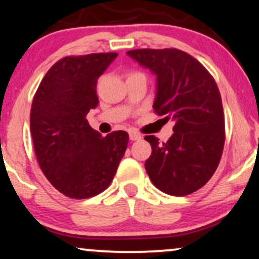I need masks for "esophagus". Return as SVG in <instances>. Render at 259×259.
I'll use <instances>...</instances> for the list:
<instances>
[{
  "label": "esophagus",
  "mask_w": 259,
  "mask_h": 259,
  "mask_svg": "<svg viewBox=\"0 0 259 259\" xmlns=\"http://www.w3.org/2000/svg\"><path fill=\"white\" fill-rule=\"evenodd\" d=\"M129 137H130V140H132V141H139V140L142 139V136H141L140 134L135 133V132H130Z\"/></svg>",
  "instance_id": "1"
}]
</instances>
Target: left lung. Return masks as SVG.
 Returning a JSON list of instances; mask_svg holds the SVG:
<instances>
[{
    "instance_id": "left-lung-1",
    "label": "left lung",
    "mask_w": 259,
    "mask_h": 259,
    "mask_svg": "<svg viewBox=\"0 0 259 259\" xmlns=\"http://www.w3.org/2000/svg\"><path fill=\"white\" fill-rule=\"evenodd\" d=\"M126 55L156 75L153 109L175 120L166 143L160 145L153 135L145 137L152 146L146 171L165 194H192L211 178L224 150L225 117L218 84L196 58L178 49H139Z\"/></svg>"
}]
</instances>
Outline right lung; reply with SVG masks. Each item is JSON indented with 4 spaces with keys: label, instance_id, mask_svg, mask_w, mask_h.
I'll use <instances>...</instances> for the list:
<instances>
[{
    "label": "right lung",
    "instance_id": "1",
    "mask_svg": "<svg viewBox=\"0 0 259 259\" xmlns=\"http://www.w3.org/2000/svg\"><path fill=\"white\" fill-rule=\"evenodd\" d=\"M117 52L68 56L39 84L29 124L42 173L70 198H90L109 188L129 142L119 130L103 137L86 119L99 104L97 82Z\"/></svg>",
    "mask_w": 259,
    "mask_h": 259
}]
</instances>
